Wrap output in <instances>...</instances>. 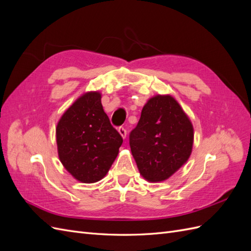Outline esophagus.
<instances>
[{
    "mask_svg": "<svg viewBox=\"0 0 251 251\" xmlns=\"http://www.w3.org/2000/svg\"><path fill=\"white\" fill-rule=\"evenodd\" d=\"M118 132H119V134L121 135V137H123L124 139L126 137V130L125 126H119Z\"/></svg>",
    "mask_w": 251,
    "mask_h": 251,
    "instance_id": "esophagus-1",
    "label": "esophagus"
}]
</instances>
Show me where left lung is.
<instances>
[{
	"label": "left lung",
	"mask_w": 251,
	"mask_h": 251,
	"mask_svg": "<svg viewBox=\"0 0 251 251\" xmlns=\"http://www.w3.org/2000/svg\"><path fill=\"white\" fill-rule=\"evenodd\" d=\"M194 127L171 95H156L144 104L130 133L132 155L141 176L150 182L169 179L192 154Z\"/></svg>",
	"instance_id": "8db88e82"
}]
</instances>
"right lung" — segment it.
<instances>
[{
    "mask_svg": "<svg viewBox=\"0 0 251 251\" xmlns=\"http://www.w3.org/2000/svg\"><path fill=\"white\" fill-rule=\"evenodd\" d=\"M123 141L103 111L100 92L77 98L56 126L59 160L83 183H94L107 175Z\"/></svg>",
    "mask_w": 251,
    "mask_h": 251,
    "instance_id": "right-lung-1",
    "label": "right lung"
}]
</instances>
